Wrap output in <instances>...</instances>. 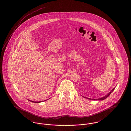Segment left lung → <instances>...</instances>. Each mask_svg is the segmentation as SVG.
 Masks as SVG:
<instances>
[{
  "instance_id": "obj_1",
  "label": "left lung",
  "mask_w": 131,
  "mask_h": 131,
  "mask_svg": "<svg viewBox=\"0 0 131 131\" xmlns=\"http://www.w3.org/2000/svg\"><path fill=\"white\" fill-rule=\"evenodd\" d=\"M114 88H113V89H112V90L108 93L107 94H106V96H104V97H102V98H98V99H91V98H87V97H84V96H82L83 97H84V98H86V99H89V100H98V101H102V100H105V99H106L107 97H108L110 95H111V94L112 93V91L114 90Z\"/></svg>"
}]
</instances>
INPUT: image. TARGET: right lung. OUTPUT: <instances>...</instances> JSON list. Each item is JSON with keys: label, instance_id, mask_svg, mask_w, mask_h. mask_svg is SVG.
<instances>
[{"label": "right lung", "instance_id": "obj_1", "mask_svg": "<svg viewBox=\"0 0 131 131\" xmlns=\"http://www.w3.org/2000/svg\"><path fill=\"white\" fill-rule=\"evenodd\" d=\"M28 101H30L31 102H33V103H41V102H44V101H45L46 100H45V101H39V102H35V101H31L30 100H28Z\"/></svg>", "mask_w": 131, "mask_h": 131}]
</instances>
